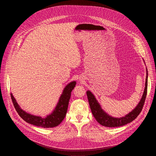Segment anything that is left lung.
I'll list each match as a JSON object with an SVG mask.
<instances>
[{
    "label": "left lung",
    "instance_id": "8db88e82",
    "mask_svg": "<svg viewBox=\"0 0 156 156\" xmlns=\"http://www.w3.org/2000/svg\"><path fill=\"white\" fill-rule=\"evenodd\" d=\"M147 78H148V73H147V70L145 87L140 102L138 103V104L136 105V107L132 111H131L125 116L119 118H113L109 116V114H108L106 112H105L101 108L100 104L98 103L94 95L92 94L91 92L88 90L87 92V95L90 107L92 112L97 121L104 126L111 128L123 126L129 123V122L133 121L139 115V114L141 112L144 107L147 92Z\"/></svg>",
    "mask_w": 156,
    "mask_h": 156
}]
</instances>
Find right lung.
<instances>
[{"label": "right lung", "mask_w": 156, "mask_h": 156, "mask_svg": "<svg viewBox=\"0 0 156 156\" xmlns=\"http://www.w3.org/2000/svg\"><path fill=\"white\" fill-rule=\"evenodd\" d=\"M76 83V81H72L66 85L64 89L54 111L51 114L45 118L31 115V114L24 111L20 108V105L18 104L12 94H11V97L16 111H17L20 117L23 120L30 124L37 126L42 128H53L58 126L65 118L71 97V93L74 87H75Z\"/></svg>", "instance_id": "obj_1"}]
</instances>
